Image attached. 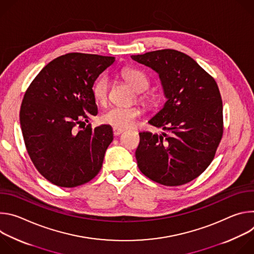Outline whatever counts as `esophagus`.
I'll return each mask as SVG.
<instances>
[{
	"label": "esophagus",
	"mask_w": 254,
	"mask_h": 254,
	"mask_svg": "<svg viewBox=\"0 0 254 254\" xmlns=\"http://www.w3.org/2000/svg\"><path fill=\"white\" fill-rule=\"evenodd\" d=\"M113 132H114V135H115V136H118V135H120V134H122V133L124 132V129L118 128V127H114V128H113Z\"/></svg>",
	"instance_id": "obj_1"
}]
</instances>
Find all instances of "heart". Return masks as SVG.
<instances>
[{
    "label": "heart",
    "mask_w": 254,
    "mask_h": 254,
    "mask_svg": "<svg viewBox=\"0 0 254 254\" xmlns=\"http://www.w3.org/2000/svg\"><path fill=\"white\" fill-rule=\"evenodd\" d=\"M122 77L136 91V99L146 106L154 104V97L144 92L149 87V79L142 71L135 68H125L122 70ZM92 94L97 102H104L108 94V80L106 76H99L92 84ZM141 111L137 106L120 107L113 106L105 111L100 120L104 125L118 128H128L134 126L136 120L140 117Z\"/></svg>",
    "instance_id": "obj_1"
}]
</instances>
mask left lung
<instances>
[{
	"instance_id": "8db88e82",
	"label": "left lung",
	"mask_w": 254,
	"mask_h": 254,
	"mask_svg": "<svg viewBox=\"0 0 254 254\" xmlns=\"http://www.w3.org/2000/svg\"><path fill=\"white\" fill-rule=\"evenodd\" d=\"M130 57L158 72L168 99L149 124L169 133L139 132L138 169L164 186L187 184L211 164L223 135L218 85L183 52L163 49Z\"/></svg>"
}]
</instances>
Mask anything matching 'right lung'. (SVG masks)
Here are the masks:
<instances>
[{"instance_id": "add662e5", "label": "right lung", "mask_w": 254, "mask_h": 254, "mask_svg": "<svg viewBox=\"0 0 254 254\" xmlns=\"http://www.w3.org/2000/svg\"><path fill=\"white\" fill-rule=\"evenodd\" d=\"M115 57L68 53L49 62L27 88L20 110L25 146L38 172L52 184L74 188L100 171L113 141L102 125L76 127L97 115L92 84Z\"/></svg>"}]
</instances>
